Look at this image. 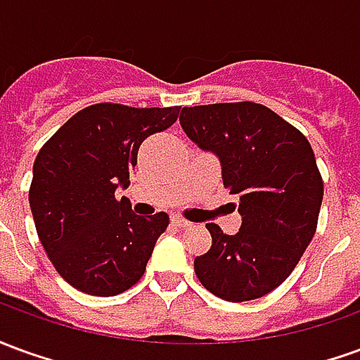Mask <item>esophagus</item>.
<instances>
[{
	"mask_svg": "<svg viewBox=\"0 0 360 360\" xmlns=\"http://www.w3.org/2000/svg\"><path fill=\"white\" fill-rule=\"evenodd\" d=\"M172 224L175 227H181V229H183V227L191 226V221H187V219H185V218H181V216H173Z\"/></svg>",
	"mask_w": 360,
	"mask_h": 360,
	"instance_id": "esophagus-1",
	"label": "esophagus"
}]
</instances>
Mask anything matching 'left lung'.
I'll return each instance as SVG.
<instances>
[{"mask_svg": "<svg viewBox=\"0 0 360 360\" xmlns=\"http://www.w3.org/2000/svg\"><path fill=\"white\" fill-rule=\"evenodd\" d=\"M181 127L214 152L224 187L239 200V233L208 224L212 247L195 258L196 278L231 302L281 285L316 233L324 183L307 136L255 102L183 108Z\"/></svg>", "mask_w": 360, "mask_h": 360, "instance_id": "left-lung-1", "label": "left lung"}]
</instances>
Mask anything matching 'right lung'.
Instances as JSON below:
<instances>
[{
	"label": "right lung",
	"mask_w": 360,
	"mask_h": 360,
	"mask_svg": "<svg viewBox=\"0 0 360 360\" xmlns=\"http://www.w3.org/2000/svg\"><path fill=\"white\" fill-rule=\"evenodd\" d=\"M179 111L94 103L38 152L28 202L46 255L75 289L111 297L142 278L169 216H136L115 191L129 187L144 139L172 127Z\"/></svg>",
	"instance_id": "obj_1"
}]
</instances>
